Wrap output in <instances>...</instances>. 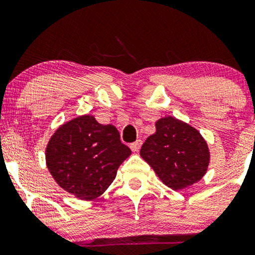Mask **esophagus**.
Here are the masks:
<instances>
[{
	"instance_id": "esophagus-1",
	"label": "esophagus",
	"mask_w": 255,
	"mask_h": 255,
	"mask_svg": "<svg viewBox=\"0 0 255 255\" xmlns=\"http://www.w3.org/2000/svg\"><path fill=\"white\" fill-rule=\"evenodd\" d=\"M141 145H142L141 140H136V141L131 142V144L129 145V147L133 152H137V151H139V148L141 147Z\"/></svg>"
}]
</instances>
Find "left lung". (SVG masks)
Masks as SVG:
<instances>
[{"mask_svg": "<svg viewBox=\"0 0 255 255\" xmlns=\"http://www.w3.org/2000/svg\"><path fill=\"white\" fill-rule=\"evenodd\" d=\"M140 156L160 181L175 191L200 181L210 163L209 146L201 134L171 116L156 122V133L145 140Z\"/></svg>", "mask_w": 255, "mask_h": 255, "instance_id": "obj_1", "label": "left lung"}]
</instances>
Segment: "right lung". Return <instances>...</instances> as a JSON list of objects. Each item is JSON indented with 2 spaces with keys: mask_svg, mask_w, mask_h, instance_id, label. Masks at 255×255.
<instances>
[{
  "mask_svg": "<svg viewBox=\"0 0 255 255\" xmlns=\"http://www.w3.org/2000/svg\"><path fill=\"white\" fill-rule=\"evenodd\" d=\"M131 151L113 125H101L91 115L63 124L45 150L46 166L58 186L81 200H93L115 180Z\"/></svg>",
  "mask_w": 255,
  "mask_h": 255,
  "instance_id": "add662e5",
  "label": "right lung"
}]
</instances>
